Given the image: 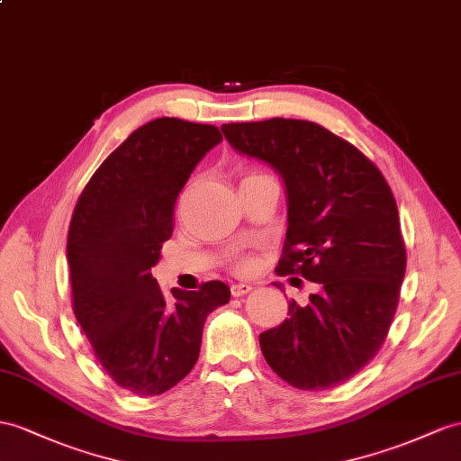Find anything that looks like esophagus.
<instances>
[{"mask_svg":"<svg viewBox=\"0 0 461 461\" xmlns=\"http://www.w3.org/2000/svg\"><path fill=\"white\" fill-rule=\"evenodd\" d=\"M251 290H253L251 285H233L231 286V296L233 298H241V296H245V294H249Z\"/></svg>","mask_w":461,"mask_h":461,"instance_id":"34e87169","label":"esophagus"}]
</instances>
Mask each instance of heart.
I'll use <instances>...</instances> for the list:
<instances>
[{"label":"heart","mask_w":461,"mask_h":461,"mask_svg":"<svg viewBox=\"0 0 461 461\" xmlns=\"http://www.w3.org/2000/svg\"><path fill=\"white\" fill-rule=\"evenodd\" d=\"M235 273H240V275H249V273H253L255 270V267H257V261L253 257H249V255H243V257H240L238 261H235Z\"/></svg>","instance_id":"heart-1"}]
</instances>
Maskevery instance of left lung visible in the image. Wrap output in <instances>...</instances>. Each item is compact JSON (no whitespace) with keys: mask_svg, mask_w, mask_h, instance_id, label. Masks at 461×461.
Listing matches in <instances>:
<instances>
[{"mask_svg":"<svg viewBox=\"0 0 461 461\" xmlns=\"http://www.w3.org/2000/svg\"><path fill=\"white\" fill-rule=\"evenodd\" d=\"M221 132L285 181L276 273L317 285L308 303L292 300L286 320L261 333L263 357L292 387L343 384L375 357L397 310L407 253L392 188L362 151L310 121L231 122Z\"/></svg>","mask_w":461,"mask_h":461,"instance_id":"obj_1","label":"left lung"}]
</instances>
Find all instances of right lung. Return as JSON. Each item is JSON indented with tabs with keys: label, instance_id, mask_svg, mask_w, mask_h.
<instances>
[{
	"label": "right lung",
	"instance_id": "right-lung-1",
	"mask_svg": "<svg viewBox=\"0 0 461 461\" xmlns=\"http://www.w3.org/2000/svg\"><path fill=\"white\" fill-rule=\"evenodd\" d=\"M221 141L212 124L156 118L93 173L68 231L76 320L116 385L161 395L194 368L208 313L228 303L220 280L161 292L151 276L173 235V210L196 163Z\"/></svg>",
	"mask_w": 461,
	"mask_h": 461
}]
</instances>
